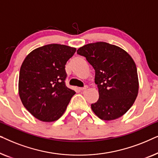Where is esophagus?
Masks as SVG:
<instances>
[{
  "instance_id": "obj_1",
  "label": "esophagus",
  "mask_w": 158,
  "mask_h": 158,
  "mask_svg": "<svg viewBox=\"0 0 158 158\" xmlns=\"http://www.w3.org/2000/svg\"><path fill=\"white\" fill-rule=\"evenodd\" d=\"M87 88H88V86L85 85V86H84V87H83V88H79V90H81V91H82V90H84L87 89Z\"/></svg>"
}]
</instances>
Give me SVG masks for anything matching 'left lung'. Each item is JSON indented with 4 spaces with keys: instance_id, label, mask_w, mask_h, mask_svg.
I'll use <instances>...</instances> for the list:
<instances>
[{
    "instance_id": "obj_1",
    "label": "left lung",
    "mask_w": 158,
    "mask_h": 158,
    "mask_svg": "<svg viewBox=\"0 0 158 158\" xmlns=\"http://www.w3.org/2000/svg\"><path fill=\"white\" fill-rule=\"evenodd\" d=\"M95 70L99 98L92 103L95 114L102 120H114L131 107L139 90L137 67L131 56L120 47L106 42L84 45L77 50Z\"/></svg>"
}]
</instances>
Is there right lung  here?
<instances>
[{"mask_svg": "<svg viewBox=\"0 0 158 158\" xmlns=\"http://www.w3.org/2000/svg\"><path fill=\"white\" fill-rule=\"evenodd\" d=\"M76 49L51 44L39 47L23 60L19 81V96L24 107L42 122L59 119L75 94L65 85V64Z\"/></svg>", "mask_w": 158, "mask_h": 158, "instance_id": "add662e5", "label": "right lung"}]
</instances>
